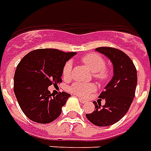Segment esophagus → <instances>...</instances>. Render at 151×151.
<instances>
[{
    "mask_svg": "<svg viewBox=\"0 0 151 151\" xmlns=\"http://www.w3.org/2000/svg\"><path fill=\"white\" fill-rule=\"evenodd\" d=\"M78 100L81 102L82 104H85V103H86V100H84V99H82V98H78Z\"/></svg>",
    "mask_w": 151,
    "mask_h": 151,
    "instance_id": "obj_1",
    "label": "esophagus"
}]
</instances>
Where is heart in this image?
<instances>
[{
    "mask_svg": "<svg viewBox=\"0 0 151 151\" xmlns=\"http://www.w3.org/2000/svg\"><path fill=\"white\" fill-rule=\"evenodd\" d=\"M81 61L93 73L94 78L100 81H104L108 78V69H105L104 60L99 55L95 53H90L82 57ZM71 69H72V64L70 62L65 63L62 69V75L64 78L67 79L70 78ZM69 91L75 95L86 96L89 93L95 91V86L92 84L74 82L69 87Z\"/></svg>",
    "mask_w": 151,
    "mask_h": 151,
    "instance_id": "b5f03b06",
    "label": "heart"
}]
</instances>
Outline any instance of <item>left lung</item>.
I'll list each match as a JSON object with an SVG mask.
<instances>
[{
  "mask_svg": "<svg viewBox=\"0 0 151 151\" xmlns=\"http://www.w3.org/2000/svg\"><path fill=\"white\" fill-rule=\"evenodd\" d=\"M95 51L110 60L113 76L99 95L105 99V104L101 107L93 102L95 111L86 114V116L95 125L110 126L118 122L129 109L137 83V70L131 59L120 50L101 47Z\"/></svg>",
  "mask_w": 151,
  "mask_h": 151,
  "instance_id": "8db88e82",
  "label": "left lung"
}]
</instances>
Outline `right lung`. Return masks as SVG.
I'll use <instances>...</instances> for the list:
<instances>
[{
    "mask_svg": "<svg viewBox=\"0 0 151 151\" xmlns=\"http://www.w3.org/2000/svg\"><path fill=\"white\" fill-rule=\"evenodd\" d=\"M76 52L57 49H38L27 54L15 71L14 91L22 111L36 123L47 124L61 113L70 95L52 96L48 86L61 82L62 69Z\"/></svg>",
    "mask_w": 151,
    "mask_h": 151,
    "instance_id": "1",
    "label": "right lung"
}]
</instances>
